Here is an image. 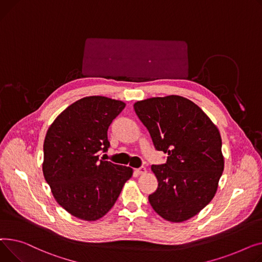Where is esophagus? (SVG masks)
<instances>
[{
  "instance_id": "obj_1",
  "label": "esophagus",
  "mask_w": 262,
  "mask_h": 262,
  "mask_svg": "<svg viewBox=\"0 0 262 262\" xmlns=\"http://www.w3.org/2000/svg\"><path fill=\"white\" fill-rule=\"evenodd\" d=\"M136 172H138L140 174H145L146 172H147V169H146V167H140V168H137L136 169Z\"/></svg>"
}]
</instances>
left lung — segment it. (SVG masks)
Segmentation results:
<instances>
[{
	"label": "left lung",
	"instance_id": "1",
	"mask_svg": "<svg viewBox=\"0 0 262 262\" xmlns=\"http://www.w3.org/2000/svg\"><path fill=\"white\" fill-rule=\"evenodd\" d=\"M136 115L167 162L152 165L158 189L149 195L155 211L169 222L186 221L214 196L224 169L221 135L191 100L179 95L136 101Z\"/></svg>",
	"mask_w": 262,
	"mask_h": 262
}]
</instances>
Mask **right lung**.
I'll return each mask as SVG.
<instances>
[{
    "instance_id": "right-lung-1",
    "label": "right lung",
    "mask_w": 262,
    "mask_h": 262,
    "mask_svg": "<svg viewBox=\"0 0 262 262\" xmlns=\"http://www.w3.org/2000/svg\"><path fill=\"white\" fill-rule=\"evenodd\" d=\"M126 103L88 96L61 112L45 135L42 170L57 203L84 221L102 218L115 204L131 167L99 160L110 146L107 129Z\"/></svg>"
}]
</instances>
